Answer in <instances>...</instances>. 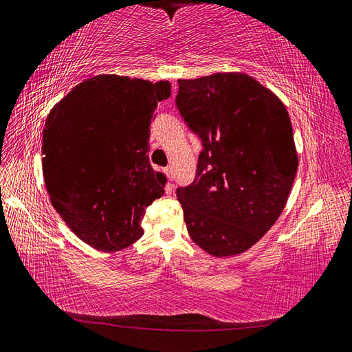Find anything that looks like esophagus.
Segmentation results:
<instances>
[{
    "instance_id": "1",
    "label": "esophagus",
    "mask_w": 352,
    "mask_h": 352,
    "mask_svg": "<svg viewBox=\"0 0 352 352\" xmlns=\"http://www.w3.org/2000/svg\"><path fill=\"white\" fill-rule=\"evenodd\" d=\"M164 173H165L166 179H168V181L171 182V181H173V168H165V170H164Z\"/></svg>"
}]
</instances>
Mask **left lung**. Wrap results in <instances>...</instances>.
<instances>
[{"label": "left lung", "mask_w": 352, "mask_h": 352, "mask_svg": "<svg viewBox=\"0 0 352 352\" xmlns=\"http://www.w3.org/2000/svg\"><path fill=\"white\" fill-rule=\"evenodd\" d=\"M176 107L202 151L195 181L176 190L195 244L243 254L285 208L298 156L286 107L241 72L177 80Z\"/></svg>", "instance_id": "obj_1"}]
</instances>
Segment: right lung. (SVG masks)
<instances>
[{
    "instance_id": "1",
    "label": "right lung",
    "mask_w": 352,
    "mask_h": 352,
    "mask_svg": "<svg viewBox=\"0 0 352 352\" xmlns=\"http://www.w3.org/2000/svg\"><path fill=\"white\" fill-rule=\"evenodd\" d=\"M170 88L103 74L77 85L47 116L41 151L49 198L91 248L122 250L144 235L145 208L166 182L150 165V123Z\"/></svg>"
}]
</instances>
